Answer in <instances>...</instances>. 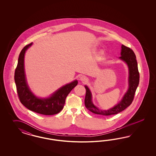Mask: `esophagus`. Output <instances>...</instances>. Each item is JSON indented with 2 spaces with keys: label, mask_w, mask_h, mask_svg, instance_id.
<instances>
[{
  "label": "esophagus",
  "mask_w": 156,
  "mask_h": 156,
  "mask_svg": "<svg viewBox=\"0 0 156 156\" xmlns=\"http://www.w3.org/2000/svg\"><path fill=\"white\" fill-rule=\"evenodd\" d=\"M87 80V78L85 76H81L80 77V80L82 82H86V80Z\"/></svg>",
  "instance_id": "obj_1"
}]
</instances>
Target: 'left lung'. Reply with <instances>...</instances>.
<instances>
[{
    "label": "left lung",
    "mask_w": 156,
    "mask_h": 156,
    "mask_svg": "<svg viewBox=\"0 0 156 156\" xmlns=\"http://www.w3.org/2000/svg\"><path fill=\"white\" fill-rule=\"evenodd\" d=\"M120 59L125 62L129 69V88L119 103L115 105L113 108L107 110H101L95 106L92 101V94L89 87L85 85L86 96L85 105L86 108L91 112L96 114L102 115H110L117 114L127 108L132 103L136 91L139 84L140 74L138 70L136 57L132 50L124 45L121 46Z\"/></svg>",
    "instance_id": "1"
}]
</instances>
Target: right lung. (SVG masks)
<instances>
[{
  "label": "right lung",
  "mask_w": 156,
  "mask_h": 156,
  "mask_svg": "<svg viewBox=\"0 0 156 156\" xmlns=\"http://www.w3.org/2000/svg\"><path fill=\"white\" fill-rule=\"evenodd\" d=\"M32 44L33 43H31L22 50L15 71V82L19 100L26 108L35 113L48 115L56 114L63 108L67 95L77 85L78 80H73L63 86L49 97L39 98L34 94L27 85L24 64L26 51Z\"/></svg>",
  "instance_id": "add662e5"
}]
</instances>
